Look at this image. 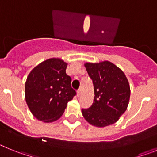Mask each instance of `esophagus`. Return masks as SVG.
Instances as JSON below:
<instances>
[{
  "label": "esophagus",
  "mask_w": 157,
  "mask_h": 157,
  "mask_svg": "<svg viewBox=\"0 0 157 157\" xmlns=\"http://www.w3.org/2000/svg\"><path fill=\"white\" fill-rule=\"evenodd\" d=\"M81 94H82V90H78L77 92V97H80V96H81Z\"/></svg>",
  "instance_id": "34e87169"
}]
</instances>
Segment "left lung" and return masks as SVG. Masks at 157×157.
Returning <instances> with one entry per match:
<instances>
[{
    "label": "left lung",
    "mask_w": 157,
    "mask_h": 157,
    "mask_svg": "<svg viewBox=\"0 0 157 157\" xmlns=\"http://www.w3.org/2000/svg\"><path fill=\"white\" fill-rule=\"evenodd\" d=\"M89 76L94 88V103L89 109H82L83 117L97 127L112 125L126 112L130 89L123 71L109 61L86 63Z\"/></svg>",
    "instance_id": "obj_1"
}]
</instances>
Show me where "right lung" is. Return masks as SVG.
Masks as SVG:
<instances>
[{"label":"right lung","instance_id":"add662e5","mask_svg":"<svg viewBox=\"0 0 157 157\" xmlns=\"http://www.w3.org/2000/svg\"><path fill=\"white\" fill-rule=\"evenodd\" d=\"M67 63L50 58L36 66L25 83V99L33 116L44 123L56 121L63 115L68 101L76 95L66 74Z\"/></svg>","mask_w":157,"mask_h":157}]
</instances>
